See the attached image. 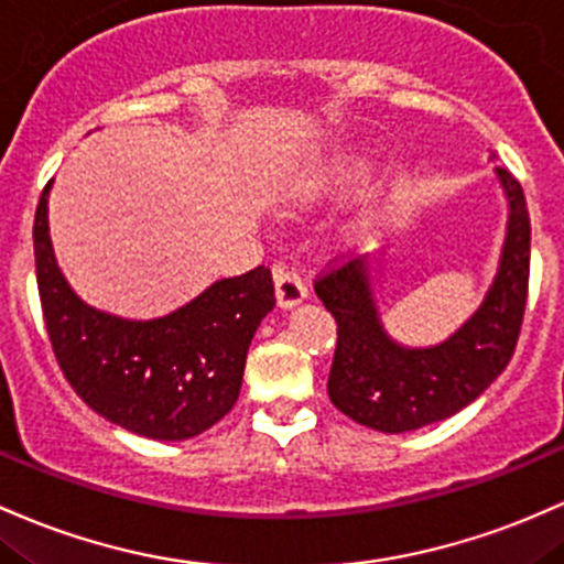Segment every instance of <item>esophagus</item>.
<instances>
[{"instance_id":"34e87169","label":"esophagus","mask_w":564,"mask_h":564,"mask_svg":"<svg viewBox=\"0 0 564 564\" xmlns=\"http://www.w3.org/2000/svg\"><path fill=\"white\" fill-rule=\"evenodd\" d=\"M307 300V286L294 270H275V302L278 307L289 311V307L302 305Z\"/></svg>"}]
</instances>
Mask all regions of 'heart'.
<instances>
[{
  "instance_id": "obj_1",
  "label": "heart",
  "mask_w": 564,
  "mask_h": 564,
  "mask_svg": "<svg viewBox=\"0 0 564 564\" xmlns=\"http://www.w3.org/2000/svg\"><path fill=\"white\" fill-rule=\"evenodd\" d=\"M364 165L356 158H334L329 163L315 165L313 171H307V176H302L300 195H324V192H337L345 189L348 184L356 182L361 176Z\"/></svg>"
}]
</instances>
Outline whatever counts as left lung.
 Masks as SVG:
<instances>
[{
	"mask_svg": "<svg viewBox=\"0 0 564 564\" xmlns=\"http://www.w3.org/2000/svg\"><path fill=\"white\" fill-rule=\"evenodd\" d=\"M495 178L509 206L498 272L481 305L442 343L401 345L382 324L377 292L393 246L352 259L315 283L337 321L326 388L332 404L356 423L406 433L447 420L479 399L511 361L528 302L530 214L517 178L506 169H495Z\"/></svg>",
	"mask_w": 564,
	"mask_h": 564,
	"instance_id": "obj_1",
	"label": "left lung"
}]
</instances>
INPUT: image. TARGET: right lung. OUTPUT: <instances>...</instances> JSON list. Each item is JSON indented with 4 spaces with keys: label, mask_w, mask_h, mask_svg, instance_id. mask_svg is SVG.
Listing matches in <instances>:
<instances>
[{
    "label": "right lung",
    "mask_w": 564,
    "mask_h": 564,
    "mask_svg": "<svg viewBox=\"0 0 564 564\" xmlns=\"http://www.w3.org/2000/svg\"><path fill=\"white\" fill-rule=\"evenodd\" d=\"M47 197L51 184L34 216L36 286L55 358L79 399L158 442H184L219 423L238 401L253 334L275 307L270 270L214 281L160 318H120L79 300L64 278Z\"/></svg>",
    "instance_id": "1"
}]
</instances>
